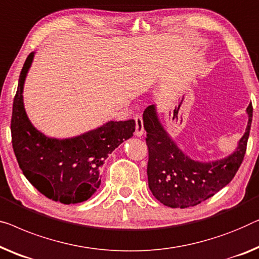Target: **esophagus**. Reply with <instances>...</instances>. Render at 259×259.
<instances>
[{
    "mask_svg": "<svg viewBox=\"0 0 259 259\" xmlns=\"http://www.w3.org/2000/svg\"><path fill=\"white\" fill-rule=\"evenodd\" d=\"M134 120H136V136L137 137H142L145 133L144 130V122H142V117L141 115H136L134 117Z\"/></svg>",
    "mask_w": 259,
    "mask_h": 259,
    "instance_id": "esophagus-1",
    "label": "esophagus"
}]
</instances>
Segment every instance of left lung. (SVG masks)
Here are the masks:
<instances>
[{
    "label": "left lung",
    "instance_id": "left-lung-1",
    "mask_svg": "<svg viewBox=\"0 0 259 259\" xmlns=\"http://www.w3.org/2000/svg\"><path fill=\"white\" fill-rule=\"evenodd\" d=\"M248 125L237 147L226 157L215 161H196L189 157L171 139L157 115L156 105L144 111L142 120L147 132L148 187L157 201L170 208H188L208 200L229 183L245 155L252 105L246 108Z\"/></svg>",
    "mask_w": 259,
    "mask_h": 259
}]
</instances>
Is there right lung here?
I'll return each mask as SVG.
<instances>
[{
	"instance_id": "right-lung-1",
	"label": "right lung",
	"mask_w": 259,
	"mask_h": 259,
	"mask_svg": "<svg viewBox=\"0 0 259 259\" xmlns=\"http://www.w3.org/2000/svg\"><path fill=\"white\" fill-rule=\"evenodd\" d=\"M35 51L25 59L13 105L11 139L28 181L52 201L64 204L89 200L99 188L100 168L119 145L133 137L136 121H107L80 136L47 137L32 125L24 108L23 89Z\"/></svg>"
}]
</instances>
